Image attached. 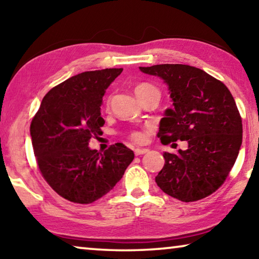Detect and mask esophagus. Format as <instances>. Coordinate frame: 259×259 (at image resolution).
<instances>
[{
    "mask_svg": "<svg viewBox=\"0 0 259 259\" xmlns=\"http://www.w3.org/2000/svg\"><path fill=\"white\" fill-rule=\"evenodd\" d=\"M147 152H148L147 148H142V147L135 148V155H142V154H145Z\"/></svg>",
    "mask_w": 259,
    "mask_h": 259,
    "instance_id": "34e87169",
    "label": "esophagus"
}]
</instances>
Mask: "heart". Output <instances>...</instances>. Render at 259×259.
I'll return each instance as SVG.
<instances>
[{"instance_id": "1", "label": "heart", "mask_w": 259, "mask_h": 259, "mask_svg": "<svg viewBox=\"0 0 259 259\" xmlns=\"http://www.w3.org/2000/svg\"><path fill=\"white\" fill-rule=\"evenodd\" d=\"M152 90H157V89L154 85L148 84V83H140V84L136 85L135 94L137 97H139V96L150 93V91H152ZM131 138L136 140V142H142V140L144 139V134L142 133V131H134V133L131 134Z\"/></svg>"}]
</instances>
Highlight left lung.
<instances>
[{
	"instance_id": "obj_1",
	"label": "left lung",
	"mask_w": 259,
	"mask_h": 259,
	"mask_svg": "<svg viewBox=\"0 0 259 259\" xmlns=\"http://www.w3.org/2000/svg\"><path fill=\"white\" fill-rule=\"evenodd\" d=\"M168 87L172 108L159 126L162 144L186 140L187 150L165 152L155 182L166 194L193 202L225 182L242 144V120L224 83L200 68L182 64L139 67Z\"/></svg>"
}]
</instances>
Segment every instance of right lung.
<instances>
[{
  "mask_svg": "<svg viewBox=\"0 0 259 259\" xmlns=\"http://www.w3.org/2000/svg\"><path fill=\"white\" fill-rule=\"evenodd\" d=\"M123 68L83 72L48 93L30 123V137L42 176L60 196L91 203L113 190L133 162L134 152L117 143L104 153L91 150L105 121L103 97Z\"/></svg>",
  "mask_w": 259,
  "mask_h": 259,
  "instance_id": "1",
  "label": "right lung"
}]
</instances>
